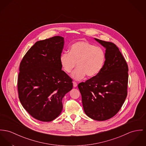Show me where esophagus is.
Returning <instances> with one entry per match:
<instances>
[{
	"instance_id": "34e87169",
	"label": "esophagus",
	"mask_w": 146,
	"mask_h": 146,
	"mask_svg": "<svg viewBox=\"0 0 146 146\" xmlns=\"http://www.w3.org/2000/svg\"><path fill=\"white\" fill-rule=\"evenodd\" d=\"M73 87H76L77 86V82L73 81Z\"/></svg>"
}]
</instances>
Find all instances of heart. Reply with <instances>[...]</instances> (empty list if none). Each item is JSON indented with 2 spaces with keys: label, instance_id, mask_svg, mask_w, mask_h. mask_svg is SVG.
<instances>
[{
  "label": "heart",
  "instance_id": "1",
  "mask_svg": "<svg viewBox=\"0 0 146 146\" xmlns=\"http://www.w3.org/2000/svg\"><path fill=\"white\" fill-rule=\"evenodd\" d=\"M105 53L102 48L86 40H79L72 44L69 52L62 53L59 56L60 65L68 73L78 68L72 74L76 80L83 78L86 75L94 77L98 75L104 66Z\"/></svg>",
  "mask_w": 146,
  "mask_h": 146
}]
</instances>
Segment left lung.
Here are the masks:
<instances>
[{
  "label": "left lung",
  "mask_w": 146,
  "mask_h": 146,
  "mask_svg": "<svg viewBox=\"0 0 146 146\" xmlns=\"http://www.w3.org/2000/svg\"><path fill=\"white\" fill-rule=\"evenodd\" d=\"M106 48L100 73L78 85L85 113L96 121H106L119 112L127 96L128 67L115 44L94 38Z\"/></svg>",
  "instance_id": "8db88e82"
}]
</instances>
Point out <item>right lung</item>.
I'll return each mask as SVG.
<instances>
[{
  "instance_id": "right-lung-1",
  "label": "right lung",
  "mask_w": 146,
  "mask_h": 146,
  "mask_svg": "<svg viewBox=\"0 0 146 146\" xmlns=\"http://www.w3.org/2000/svg\"><path fill=\"white\" fill-rule=\"evenodd\" d=\"M64 38L36 42L23 56L18 78L19 98L33 118L50 122L60 114L62 99L73 88L72 79L62 70L59 56Z\"/></svg>"
}]
</instances>
